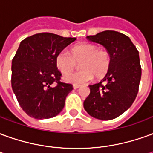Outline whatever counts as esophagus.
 Wrapping results in <instances>:
<instances>
[{"instance_id": "esophagus-1", "label": "esophagus", "mask_w": 153, "mask_h": 153, "mask_svg": "<svg viewBox=\"0 0 153 153\" xmlns=\"http://www.w3.org/2000/svg\"><path fill=\"white\" fill-rule=\"evenodd\" d=\"M73 88H74V89H77V88H79L80 86L79 85H75V84H74Z\"/></svg>"}]
</instances>
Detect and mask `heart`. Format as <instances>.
Masks as SVG:
<instances>
[{
    "instance_id": "1",
    "label": "heart",
    "mask_w": 153,
    "mask_h": 153,
    "mask_svg": "<svg viewBox=\"0 0 153 153\" xmlns=\"http://www.w3.org/2000/svg\"><path fill=\"white\" fill-rule=\"evenodd\" d=\"M81 70L66 74L64 79L75 85L84 84L93 79L105 75L110 67L111 58L106 50L98 49L92 43H81L71 49L70 54L61 51L56 57V65L62 74H68L79 63Z\"/></svg>"
}]
</instances>
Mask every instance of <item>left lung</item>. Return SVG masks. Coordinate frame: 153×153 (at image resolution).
<instances>
[{
    "label": "left lung",
    "instance_id": "left-lung-1",
    "mask_svg": "<svg viewBox=\"0 0 153 153\" xmlns=\"http://www.w3.org/2000/svg\"><path fill=\"white\" fill-rule=\"evenodd\" d=\"M87 38L106 48L111 63L102 79L89 85L83 107L94 118L112 120L127 111L137 97L142 74L138 51L130 38L119 32L106 30Z\"/></svg>",
    "mask_w": 153,
    "mask_h": 153
}]
</instances>
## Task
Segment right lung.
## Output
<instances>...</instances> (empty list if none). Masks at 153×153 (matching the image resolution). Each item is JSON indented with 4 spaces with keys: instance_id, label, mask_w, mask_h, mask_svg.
Returning a JSON list of instances; mask_svg holds the SVG:
<instances>
[{
    "instance_id": "obj_1",
    "label": "right lung",
    "mask_w": 153,
    "mask_h": 153,
    "mask_svg": "<svg viewBox=\"0 0 153 153\" xmlns=\"http://www.w3.org/2000/svg\"><path fill=\"white\" fill-rule=\"evenodd\" d=\"M75 40L41 33L20 42L12 60L11 86L19 106L28 115L49 119L62 111L73 86L60 81L56 57Z\"/></svg>"
}]
</instances>
